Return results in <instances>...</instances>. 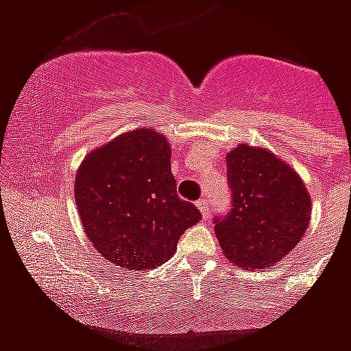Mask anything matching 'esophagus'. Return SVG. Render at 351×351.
I'll use <instances>...</instances> for the list:
<instances>
[{
	"mask_svg": "<svg viewBox=\"0 0 351 351\" xmlns=\"http://www.w3.org/2000/svg\"><path fill=\"white\" fill-rule=\"evenodd\" d=\"M197 208L200 209V213H202V217H209V202L208 198L202 197L200 200L197 202Z\"/></svg>",
	"mask_w": 351,
	"mask_h": 351,
	"instance_id": "34e87169",
	"label": "esophagus"
}]
</instances>
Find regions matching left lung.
Listing matches in <instances>:
<instances>
[{
  "label": "left lung",
  "instance_id": "obj_1",
  "mask_svg": "<svg viewBox=\"0 0 351 351\" xmlns=\"http://www.w3.org/2000/svg\"><path fill=\"white\" fill-rule=\"evenodd\" d=\"M226 160L231 208L213 219L222 253L240 267L273 266L299 244L310 224V193L266 149L240 143Z\"/></svg>",
  "mask_w": 351,
  "mask_h": 351
}]
</instances>
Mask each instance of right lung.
Instances as JSON below:
<instances>
[{
    "label": "right lung",
    "mask_w": 351,
    "mask_h": 351,
    "mask_svg": "<svg viewBox=\"0 0 351 351\" xmlns=\"http://www.w3.org/2000/svg\"><path fill=\"white\" fill-rule=\"evenodd\" d=\"M74 197L85 234L98 253L127 269H153L202 219L176 195L171 149L162 134L134 129L82 162Z\"/></svg>",
    "instance_id": "right-lung-1"
}]
</instances>
